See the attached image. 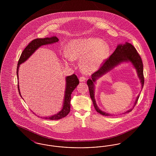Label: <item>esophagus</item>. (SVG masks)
Wrapping results in <instances>:
<instances>
[{
    "label": "esophagus",
    "instance_id": "1",
    "mask_svg": "<svg viewBox=\"0 0 156 156\" xmlns=\"http://www.w3.org/2000/svg\"><path fill=\"white\" fill-rule=\"evenodd\" d=\"M79 80H80V82L85 81L86 80V78L84 77V76H81V77H80Z\"/></svg>",
    "mask_w": 156,
    "mask_h": 156
}]
</instances>
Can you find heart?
<instances>
[{
    "instance_id": "obj_1",
    "label": "heart",
    "mask_w": 156,
    "mask_h": 156,
    "mask_svg": "<svg viewBox=\"0 0 156 156\" xmlns=\"http://www.w3.org/2000/svg\"><path fill=\"white\" fill-rule=\"evenodd\" d=\"M67 52L69 58L66 62L72 60H80L82 71L85 74L95 72L107 58L109 47L101 39L87 38L73 40L68 43Z\"/></svg>"
}]
</instances>
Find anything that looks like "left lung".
Returning a JSON list of instances; mask_svg holds the SVG:
<instances>
[{
  "label": "left lung",
  "mask_w": 156,
  "mask_h": 156,
  "mask_svg": "<svg viewBox=\"0 0 156 156\" xmlns=\"http://www.w3.org/2000/svg\"><path fill=\"white\" fill-rule=\"evenodd\" d=\"M123 62H130L133 64L134 67L136 69L138 77L141 82V88H143L144 79L143 75V66L141 57L139 55V53L137 52V50H136L133 45L127 42L124 44L118 45L115 51L109 57V58L104 61V63L102 64L101 67L99 68V69L92 74L91 79H89L87 81V85L89 88L90 97L92 101L94 108L97 112L104 116H110L111 115L102 111L98 106L94 97V83L99 78L101 77L102 75L110 71L114 67L118 66L120 63ZM139 98V95L136 98V99L134 104L133 108L137 104ZM132 109H130L127 111L126 112H125V113L132 111Z\"/></svg>",
  "instance_id": "obj_1"
}]
</instances>
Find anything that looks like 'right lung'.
Returning a JSON list of instances; mask_svg holds the SVG:
<instances>
[{"instance_id":"1","label":"right lung","mask_w":156,"mask_h":156,"mask_svg":"<svg viewBox=\"0 0 156 156\" xmlns=\"http://www.w3.org/2000/svg\"><path fill=\"white\" fill-rule=\"evenodd\" d=\"M59 39L55 36H52L51 37H45L44 38H36L32 40L27 47L23 50L20 57L19 59L17 67V80H19V68L20 65L24 62L27 59L29 58L30 56L35 52L37 49L40 47L41 45H44L51 44L52 43H55L58 42ZM66 90H65V95H64V100L63 102L62 108L60 111L51 116L44 117L45 119L49 120H58V119L63 118L66 117L67 115L70 112V102L71 98V94L73 92L77 85L79 84L80 82L75 74H73L70 76H68L66 78ZM17 87L19 93L20 97L22 98L19 85V82H17Z\"/></svg>"}]
</instances>
